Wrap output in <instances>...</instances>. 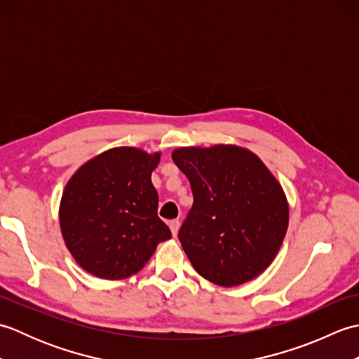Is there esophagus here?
Wrapping results in <instances>:
<instances>
[{"instance_id": "1", "label": "esophagus", "mask_w": 359, "mask_h": 359, "mask_svg": "<svg viewBox=\"0 0 359 359\" xmlns=\"http://www.w3.org/2000/svg\"><path fill=\"white\" fill-rule=\"evenodd\" d=\"M179 226H180V222L177 219H174L170 222V228H171V233L172 236H177V231H179Z\"/></svg>"}]
</instances>
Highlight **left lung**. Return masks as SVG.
Wrapping results in <instances>:
<instances>
[{"label": "left lung", "mask_w": 359, "mask_h": 359, "mask_svg": "<svg viewBox=\"0 0 359 359\" xmlns=\"http://www.w3.org/2000/svg\"><path fill=\"white\" fill-rule=\"evenodd\" d=\"M172 160L193 191L179 241L196 271L222 287L259 276L276 257L288 226L279 182L256 154L234 144L179 148Z\"/></svg>", "instance_id": "8db88e82"}]
</instances>
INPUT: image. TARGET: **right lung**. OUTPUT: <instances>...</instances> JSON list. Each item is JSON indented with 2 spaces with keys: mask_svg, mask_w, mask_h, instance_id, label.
I'll list each match as a JSON object with an SVG mask.
<instances>
[{
  "mask_svg": "<svg viewBox=\"0 0 359 359\" xmlns=\"http://www.w3.org/2000/svg\"><path fill=\"white\" fill-rule=\"evenodd\" d=\"M160 152L114 148L79 168L62 196L60 226L83 270L103 279L140 271L171 231L157 216L151 174Z\"/></svg>",
  "mask_w": 359,
  "mask_h": 359,
  "instance_id": "add662e5",
  "label": "right lung"
}]
</instances>
